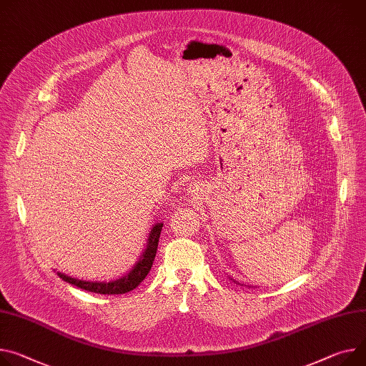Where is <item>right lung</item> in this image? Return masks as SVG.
I'll use <instances>...</instances> for the list:
<instances>
[{"mask_svg": "<svg viewBox=\"0 0 366 366\" xmlns=\"http://www.w3.org/2000/svg\"><path fill=\"white\" fill-rule=\"evenodd\" d=\"M162 230V222L157 224L154 226L149 239H148V246L147 250L144 252L142 258L134 265V268L129 272V275L111 281V283H92V281H83V280H77V278H71L66 274L57 272L60 275L61 280L67 281V283L88 290L92 293H98V295H124L127 292H132L133 289H136L140 283H142L144 278L148 275V272L151 271V267L154 264L155 255H157V249H158V240H159V234Z\"/></svg>", "mask_w": 366, "mask_h": 366, "instance_id": "right-lung-1", "label": "right lung"}]
</instances>
